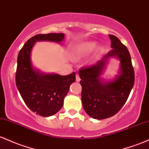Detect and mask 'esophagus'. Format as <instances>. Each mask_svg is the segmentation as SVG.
<instances>
[{"mask_svg":"<svg viewBox=\"0 0 149 149\" xmlns=\"http://www.w3.org/2000/svg\"><path fill=\"white\" fill-rule=\"evenodd\" d=\"M76 81H80V77H79V75L78 74H76Z\"/></svg>","mask_w":149,"mask_h":149,"instance_id":"obj_1","label":"esophagus"}]
</instances>
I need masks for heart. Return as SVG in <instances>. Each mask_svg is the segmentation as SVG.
Segmentation results:
<instances>
[{
  "instance_id": "obj_1",
  "label": "heart",
  "mask_w": 149,
  "mask_h": 149,
  "mask_svg": "<svg viewBox=\"0 0 149 149\" xmlns=\"http://www.w3.org/2000/svg\"><path fill=\"white\" fill-rule=\"evenodd\" d=\"M96 47V43L94 42L85 43L77 47L74 51V58H79L81 57L91 53Z\"/></svg>"
}]
</instances>
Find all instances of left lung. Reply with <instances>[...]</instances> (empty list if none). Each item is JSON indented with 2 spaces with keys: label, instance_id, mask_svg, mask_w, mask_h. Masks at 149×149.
<instances>
[{
  "label": "left lung",
  "instance_id": "obj_1",
  "mask_svg": "<svg viewBox=\"0 0 149 149\" xmlns=\"http://www.w3.org/2000/svg\"><path fill=\"white\" fill-rule=\"evenodd\" d=\"M109 37L113 49L96 64L79 70L83 108L89 116L98 120L118 113L126 103L134 83V71L127 48L117 36L109 34ZM112 56L120 59L121 74L113 82L103 84L100 75L107 59Z\"/></svg>",
  "mask_w": 149,
  "mask_h": 149
}]
</instances>
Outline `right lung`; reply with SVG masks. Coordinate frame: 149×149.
<instances>
[{"label": "right lung", "mask_w": 149, "mask_h": 149, "mask_svg": "<svg viewBox=\"0 0 149 149\" xmlns=\"http://www.w3.org/2000/svg\"><path fill=\"white\" fill-rule=\"evenodd\" d=\"M63 38V33L36 34L24 43L17 56L15 82L18 91L26 106L43 117L51 116L61 109L70 84L76 80V73L61 76L36 72L30 60L31 48L36 41L61 42Z\"/></svg>", "instance_id": "obj_1"}]
</instances>
